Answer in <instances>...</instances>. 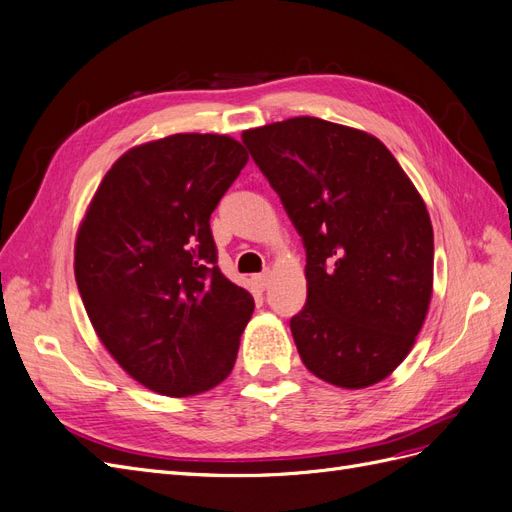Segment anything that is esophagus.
Segmentation results:
<instances>
[{"label":"esophagus","mask_w":512,"mask_h":512,"mask_svg":"<svg viewBox=\"0 0 512 512\" xmlns=\"http://www.w3.org/2000/svg\"><path fill=\"white\" fill-rule=\"evenodd\" d=\"M252 280H254V284H256L260 290H265V288L269 286V282H271V273H269V271L258 273V275L252 277Z\"/></svg>","instance_id":"esophagus-1"}]
</instances>
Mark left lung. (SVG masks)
<instances>
[{
	"instance_id": "obj_1",
	"label": "left lung",
	"mask_w": 512,
	"mask_h": 512,
	"mask_svg": "<svg viewBox=\"0 0 512 512\" xmlns=\"http://www.w3.org/2000/svg\"><path fill=\"white\" fill-rule=\"evenodd\" d=\"M241 141L305 245L307 303L290 320L303 365L342 389L391 376L433 290V228L414 183L376 136L318 117Z\"/></svg>"
}]
</instances>
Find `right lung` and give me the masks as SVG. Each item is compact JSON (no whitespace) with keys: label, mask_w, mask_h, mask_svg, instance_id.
<instances>
[{"label":"right lung","mask_w":512,"mask_h":512,"mask_svg":"<svg viewBox=\"0 0 512 512\" xmlns=\"http://www.w3.org/2000/svg\"><path fill=\"white\" fill-rule=\"evenodd\" d=\"M224 134H173L111 166L76 232L74 277L121 369L188 397L235 367L254 299L218 269L209 218L247 164Z\"/></svg>","instance_id":"right-lung-1"}]
</instances>
